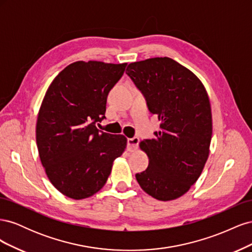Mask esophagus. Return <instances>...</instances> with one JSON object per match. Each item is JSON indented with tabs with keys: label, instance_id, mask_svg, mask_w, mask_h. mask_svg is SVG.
<instances>
[{
	"label": "esophagus",
	"instance_id": "obj_1",
	"mask_svg": "<svg viewBox=\"0 0 252 252\" xmlns=\"http://www.w3.org/2000/svg\"><path fill=\"white\" fill-rule=\"evenodd\" d=\"M139 143H140V140H139V138H136V136H134V138H131V139H128L127 140L128 150L131 151V152L135 151L136 149H138Z\"/></svg>",
	"mask_w": 252,
	"mask_h": 252
}]
</instances>
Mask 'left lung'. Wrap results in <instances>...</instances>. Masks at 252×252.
<instances>
[{
    "instance_id": "left-lung-1",
    "label": "left lung",
    "mask_w": 252,
    "mask_h": 252,
    "mask_svg": "<svg viewBox=\"0 0 252 252\" xmlns=\"http://www.w3.org/2000/svg\"><path fill=\"white\" fill-rule=\"evenodd\" d=\"M126 73L161 121L156 138L140 143L149 165L135 174L136 181L158 201L178 199L199 179L209 156L212 118L207 91L193 72L167 57L129 64Z\"/></svg>"
}]
</instances>
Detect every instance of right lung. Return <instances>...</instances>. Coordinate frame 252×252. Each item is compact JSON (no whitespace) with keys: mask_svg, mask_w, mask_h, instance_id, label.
<instances>
[{"mask_svg":"<svg viewBox=\"0 0 252 252\" xmlns=\"http://www.w3.org/2000/svg\"><path fill=\"white\" fill-rule=\"evenodd\" d=\"M126 65L79 61L57 75L44 96L36 121L37 150L51 184L71 199L97 192L126 148L124 135L96 128Z\"/></svg>","mask_w":252,"mask_h":252,"instance_id":"add662e5","label":"right lung"}]
</instances>
